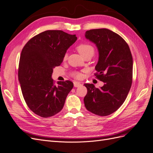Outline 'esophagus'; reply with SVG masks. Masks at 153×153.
<instances>
[{
	"mask_svg": "<svg viewBox=\"0 0 153 153\" xmlns=\"http://www.w3.org/2000/svg\"><path fill=\"white\" fill-rule=\"evenodd\" d=\"M73 84H74V86H75V87H79V86H80L82 85L80 83L78 82H73Z\"/></svg>",
	"mask_w": 153,
	"mask_h": 153,
	"instance_id": "1",
	"label": "esophagus"
}]
</instances>
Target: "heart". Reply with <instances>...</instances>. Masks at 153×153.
Here are the masks:
<instances>
[{"label": "heart", "mask_w": 153, "mask_h": 153, "mask_svg": "<svg viewBox=\"0 0 153 153\" xmlns=\"http://www.w3.org/2000/svg\"><path fill=\"white\" fill-rule=\"evenodd\" d=\"M77 50L79 53L82 55L83 57H85L86 55L92 54L94 55V49L92 46L89 43H80L77 46ZM68 57V54L66 53L64 55V59L66 60ZM71 75L76 78H81L82 76V73L79 72H73L71 73Z\"/></svg>", "instance_id": "heart-1"}]
</instances>
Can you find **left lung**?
<instances>
[{"instance_id": "8db88e82", "label": "left lung", "mask_w": 153, "mask_h": 153, "mask_svg": "<svg viewBox=\"0 0 153 153\" xmlns=\"http://www.w3.org/2000/svg\"><path fill=\"white\" fill-rule=\"evenodd\" d=\"M85 38L98 50V62L95 67L96 78L105 83L96 88L85 84L87 93L84 97L85 108L100 116L115 112L124 102L130 90L133 78V57L124 39L107 29L87 30Z\"/></svg>"}]
</instances>
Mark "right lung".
Here are the masks:
<instances>
[{
    "label": "right lung",
    "instance_id": "obj_1",
    "mask_svg": "<svg viewBox=\"0 0 153 153\" xmlns=\"http://www.w3.org/2000/svg\"><path fill=\"white\" fill-rule=\"evenodd\" d=\"M76 35L49 30L35 36L23 48L18 67V80L29 108L42 117L61 111L73 87L69 80L55 84L53 69L63 61L67 50L76 41Z\"/></svg>",
    "mask_w": 153,
    "mask_h": 153
}]
</instances>
